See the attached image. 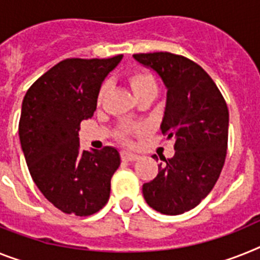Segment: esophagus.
Returning <instances> with one entry per match:
<instances>
[{
    "label": "esophagus",
    "instance_id": "esophagus-1",
    "mask_svg": "<svg viewBox=\"0 0 260 260\" xmlns=\"http://www.w3.org/2000/svg\"><path fill=\"white\" fill-rule=\"evenodd\" d=\"M121 160L126 161V162H131V161L139 160V156L132 153V152H128V150H123V152H121Z\"/></svg>",
    "mask_w": 260,
    "mask_h": 260
}]
</instances>
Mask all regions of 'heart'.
Listing matches in <instances>:
<instances>
[{"mask_svg": "<svg viewBox=\"0 0 260 260\" xmlns=\"http://www.w3.org/2000/svg\"><path fill=\"white\" fill-rule=\"evenodd\" d=\"M128 83H129L131 88L134 91V95L136 99L145 96V95H156L157 93V82L154 79V76L152 74L147 73V71H141L137 70L128 75ZM107 92H108V83H103L102 87L99 88L98 92V103H102L103 99L106 98ZM134 131V128L129 126H121L117 131V137L121 140H126L128 135Z\"/></svg>", "mask_w": 260, "mask_h": 260, "instance_id": "b5f03b06", "label": "heart"}]
</instances>
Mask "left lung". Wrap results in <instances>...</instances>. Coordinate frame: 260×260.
<instances>
[{"label":"left lung","mask_w":260,"mask_h":260,"mask_svg":"<svg viewBox=\"0 0 260 260\" xmlns=\"http://www.w3.org/2000/svg\"><path fill=\"white\" fill-rule=\"evenodd\" d=\"M134 58L162 80L167 103L160 129L176 140V153L164 158L158 174L143 185V196L161 214H182L210 193L221 174L228 150V106L213 79L193 60L171 52Z\"/></svg>","instance_id":"8db88e82"}]
</instances>
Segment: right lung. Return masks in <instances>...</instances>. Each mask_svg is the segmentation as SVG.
<instances>
[{"instance_id": "1", "label": "right lung", "mask_w": 260, "mask_h": 260, "mask_svg": "<svg viewBox=\"0 0 260 260\" xmlns=\"http://www.w3.org/2000/svg\"><path fill=\"white\" fill-rule=\"evenodd\" d=\"M121 59L62 60L23 98L18 134L26 164L41 193L66 214H95L110 198L119 152L82 150L79 125L96 111L99 88Z\"/></svg>"}]
</instances>
